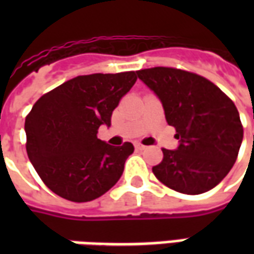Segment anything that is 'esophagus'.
<instances>
[{"instance_id": "34e87169", "label": "esophagus", "mask_w": 254, "mask_h": 254, "mask_svg": "<svg viewBox=\"0 0 254 254\" xmlns=\"http://www.w3.org/2000/svg\"><path fill=\"white\" fill-rule=\"evenodd\" d=\"M134 147H136V149H138V151H143V149H145V145H143V144H140V143L134 144Z\"/></svg>"}]
</instances>
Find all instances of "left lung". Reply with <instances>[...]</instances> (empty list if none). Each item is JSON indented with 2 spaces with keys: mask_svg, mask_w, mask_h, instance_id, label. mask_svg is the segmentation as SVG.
I'll use <instances>...</instances> for the list:
<instances>
[{
  "mask_svg": "<svg viewBox=\"0 0 254 254\" xmlns=\"http://www.w3.org/2000/svg\"><path fill=\"white\" fill-rule=\"evenodd\" d=\"M137 76L158 96L180 141L177 149H162L155 177L180 193L211 190L231 170L244 137L233 100L209 80L181 69L151 67Z\"/></svg>",
  "mask_w": 254,
  "mask_h": 254,
  "instance_id": "left-lung-1",
  "label": "left lung"
}]
</instances>
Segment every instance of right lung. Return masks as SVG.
Here are the masks:
<instances>
[{"label":"right lung","instance_id":"right-lung-1","mask_svg":"<svg viewBox=\"0 0 254 254\" xmlns=\"http://www.w3.org/2000/svg\"><path fill=\"white\" fill-rule=\"evenodd\" d=\"M137 80L134 72L77 76L38 99L25 118L27 154L42 181L69 201L98 198L121 178L132 143L98 138Z\"/></svg>","mask_w":254,"mask_h":254}]
</instances>
